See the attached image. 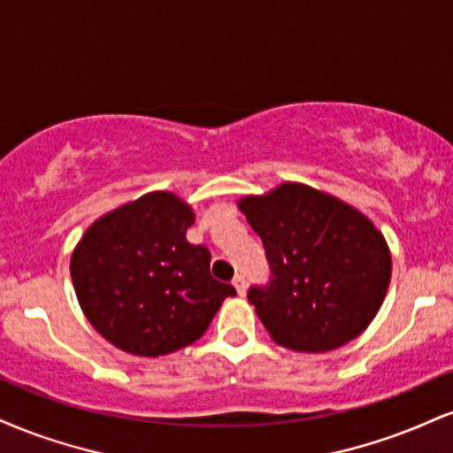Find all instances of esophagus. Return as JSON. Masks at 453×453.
<instances>
[{"mask_svg":"<svg viewBox=\"0 0 453 453\" xmlns=\"http://www.w3.org/2000/svg\"><path fill=\"white\" fill-rule=\"evenodd\" d=\"M232 285H234V288H236L238 296H244V293H247V280H244V276H242V274H236V276H234Z\"/></svg>","mask_w":453,"mask_h":453,"instance_id":"obj_1","label":"esophagus"}]
</instances>
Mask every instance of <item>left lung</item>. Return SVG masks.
<instances>
[{"label":"left lung","instance_id":"8db88e82","mask_svg":"<svg viewBox=\"0 0 453 453\" xmlns=\"http://www.w3.org/2000/svg\"><path fill=\"white\" fill-rule=\"evenodd\" d=\"M238 209L270 264V285L250 287L249 302L276 344L326 352L367 329L392 274L388 242L369 217L296 181L242 196Z\"/></svg>","mask_w":453,"mask_h":453}]
</instances>
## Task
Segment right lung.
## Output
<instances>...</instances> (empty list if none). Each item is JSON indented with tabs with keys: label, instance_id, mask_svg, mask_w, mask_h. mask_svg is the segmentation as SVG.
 I'll return each instance as SVG.
<instances>
[{
	"label": "right lung",
	"instance_id": "obj_1",
	"mask_svg": "<svg viewBox=\"0 0 453 453\" xmlns=\"http://www.w3.org/2000/svg\"><path fill=\"white\" fill-rule=\"evenodd\" d=\"M194 209L150 192L99 217L71 253L81 312L109 344L162 357L194 344L236 288L211 276V250L188 242Z\"/></svg>",
	"mask_w": 453,
	"mask_h": 453
}]
</instances>
